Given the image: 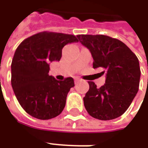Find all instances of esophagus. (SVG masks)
<instances>
[{"mask_svg":"<svg viewBox=\"0 0 148 148\" xmlns=\"http://www.w3.org/2000/svg\"><path fill=\"white\" fill-rule=\"evenodd\" d=\"M79 81H81V79L80 78H74V83L77 84Z\"/></svg>","mask_w":148,"mask_h":148,"instance_id":"obj_1","label":"esophagus"}]
</instances>
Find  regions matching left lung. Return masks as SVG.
<instances>
[{"label": "left lung", "mask_w": 148, "mask_h": 148, "mask_svg": "<svg viewBox=\"0 0 148 148\" xmlns=\"http://www.w3.org/2000/svg\"><path fill=\"white\" fill-rule=\"evenodd\" d=\"M79 41L90 50L93 67L106 74L105 84L97 88L88 81L84 97L88 113L96 119L113 120L124 114L139 89L140 69L137 56L124 43L103 34H79Z\"/></svg>", "instance_id": "left-lung-1"}]
</instances>
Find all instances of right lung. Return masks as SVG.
Listing matches in <instances>:
<instances>
[{
    "label": "right lung",
    "mask_w": 148,
    "mask_h": 148,
    "mask_svg": "<svg viewBox=\"0 0 148 148\" xmlns=\"http://www.w3.org/2000/svg\"><path fill=\"white\" fill-rule=\"evenodd\" d=\"M77 41L72 34L43 31L26 38L17 47L11 63V85L28 114L48 120L62 112L74 79L58 81L50 76L49 63L59 61L63 47Z\"/></svg>",
    "instance_id": "add662e5"
}]
</instances>
